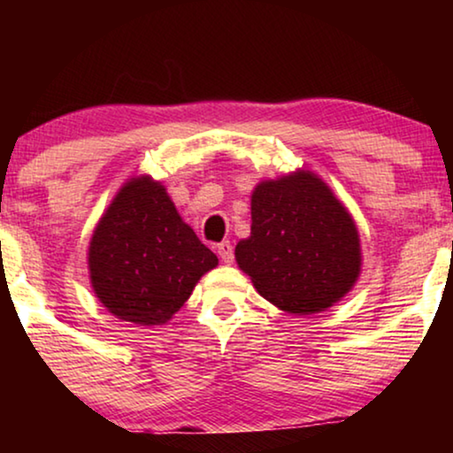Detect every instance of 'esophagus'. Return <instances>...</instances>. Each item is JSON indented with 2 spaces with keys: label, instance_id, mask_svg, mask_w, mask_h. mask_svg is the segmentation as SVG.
<instances>
[{
  "label": "esophagus",
  "instance_id": "1",
  "mask_svg": "<svg viewBox=\"0 0 453 453\" xmlns=\"http://www.w3.org/2000/svg\"><path fill=\"white\" fill-rule=\"evenodd\" d=\"M216 251H219V256H220L222 262H225V264H233L234 253H233L231 241H222V243L216 245Z\"/></svg>",
  "mask_w": 453,
  "mask_h": 453
}]
</instances>
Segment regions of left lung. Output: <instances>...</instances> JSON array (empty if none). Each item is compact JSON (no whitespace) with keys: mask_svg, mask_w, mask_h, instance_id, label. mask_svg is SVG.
Here are the masks:
<instances>
[{"mask_svg":"<svg viewBox=\"0 0 453 453\" xmlns=\"http://www.w3.org/2000/svg\"><path fill=\"white\" fill-rule=\"evenodd\" d=\"M239 268L282 311L309 315L342 299L361 272L358 233L330 188L309 171L259 183Z\"/></svg>","mask_w":453,"mask_h":453,"instance_id":"left-lung-1","label":"left lung"}]
</instances>
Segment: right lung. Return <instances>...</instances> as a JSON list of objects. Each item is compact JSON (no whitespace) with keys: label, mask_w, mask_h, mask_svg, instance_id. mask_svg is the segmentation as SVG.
<instances>
[{"label":"right lung","mask_w":453,"mask_h":453,"mask_svg":"<svg viewBox=\"0 0 453 453\" xmlns=\"http://www.w3.org/2000/svg\"><path fill=\"white\" fill-rule=\"evenodd\" d=\"M219 257L177 214L158 181L138 177L115 196L92 234V288L123 321L160 326L189 299Z\"/></svg>","instance_id":"1"}]
</instances>
